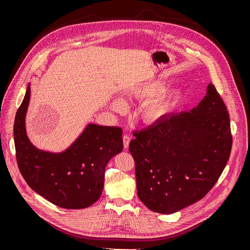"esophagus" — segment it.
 Instances as JSON below:
<instances>
[{"label": "esophagus", "mask_w": 250, "mask_h": 250, "mask_svg": "<svg viewBox=\"0 0 250 250\" xmlns=\"http://www.w3.org/2000/svg\"><path fill=\"white\" fill-rule=\"evenodd\" d=\"M123 142H124V147L125 149H127L128 146H129V143H130V137L128 135H124Z\"/></svg>", "instance_id": "1"}]
</instances>
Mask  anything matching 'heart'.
Masks as SVG:
<instances>
[{"instance_id":"1","label":"heart","mask_w":250,"mask_h":250,"mask_svg":"<svg viewBox=\"0 0 250 250\" xmlns=\"http://www.w3.org/2000/svg\"><path fill=\"white\" fill-rule=\"evenodd\" d=\"M166 88V84L161 82H148L138 84L132 87L129 91H127L125 95V99H147L165 91ZM182 99L183 94L178 89L167 91L162 94L158 95L153 99H149L145 102V104L142 107L141 113L143 122L148 125L159 123L160 121L165 119L167 116L178 106ZM111 107L116 111H120L123 109V106L119 102H113Z\"/></svg>"}]
</instances>
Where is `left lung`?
Wrapping results in <instances>:
<instances>
[{
  "label": "left lung",
  "instance_id": "1",
  "mask_svg": "<svg viewBox=\"0 0 250 250\" xmlns=\"http://www.w3.org/2000/svg\"><path fill=\"white\" fill-rule=\"evenodd\" d=\"M137 193L150 210L173 214L202 200L220 177L232 136L226 106L214 84L189 112L134 132Z\"/></svg>",
  "mask_w": 250,
  "mask_h": 250
}]
</instances>
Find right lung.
<instances>
[{
    "label": "right lung",
    "mask_w": 250,
    "mask_h": 250,
    "mask_svg": "<svg viewBox=\"0 0 250 250\" xmlns=\"http://www.w3.org/2000/svg\"><path fill=\"white\" fill-rule=\"evenodd\" d=\"M30 95L29 84L14 123L16 157L21 175L33 190L59 207L91 206L101 196L107 162L123 150L122 128L89 124L64 152L38 150L25 130Z\"/></svg>",
    "instance_id": "right-lung-1"
}]
</instances>
